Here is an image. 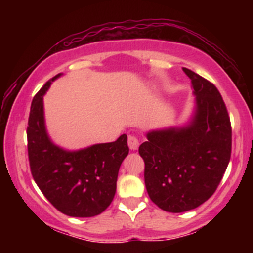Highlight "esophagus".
Returning a JSON list of instances; mask_svg holds the SVG:
<instances>
[{"mask_svg": "<svg viewBox=\"0 0 253 253\" xmlns=\"http://www.w3.org/2000/svg\"><path fill=\"white\" fill-rule=\"evenodd\" d=\"M127 143H128V146H129L130 150L134 151V150L138 149L139 140H138V138H136V136L128 135V141H127Z\"/></svg>", "mask_w": 253, "mask_h": 253, "instance_id": "34e87169", "label": "esophagus"}]
</instances>
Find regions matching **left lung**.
<instances>
[{"label":"left lung","mask_w":253,"mask_h":253,"mask_svg":"<svg viewBox=\"0 0 253 253\" xmlns=\"http://www.w3.org/2000/svg\"><path fill=\"white\" fill-rule=\"evenodd\" d=\"M196 96L190 125L151 130L139 146L150 199L161 210L182 213L207 201L231 159L232 127L219 90L187 68Z\"/></svg>","instance_id":"1"}]
</instances>
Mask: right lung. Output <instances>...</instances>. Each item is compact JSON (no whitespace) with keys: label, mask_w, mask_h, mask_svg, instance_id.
<instances>
[{"label":"right lung","mask_w":253,"mask_h":253,"mask_svg":"<svg viewBox=\"0 0 253 253\" xmlns=\"http://www.w3.org/2000/svg\"><path fill=\"white\" fill-rule=\"evenodd\" d=\"M60 75L46 82L32 101L27 126L31 172L58 211L69 216L91 217L106 211L114 199L119 169L129 151L127 135L78 151L52 143L45 128L42 97Z\"/></svg>","instance_id":"right-lung-1"}]
</instances>
